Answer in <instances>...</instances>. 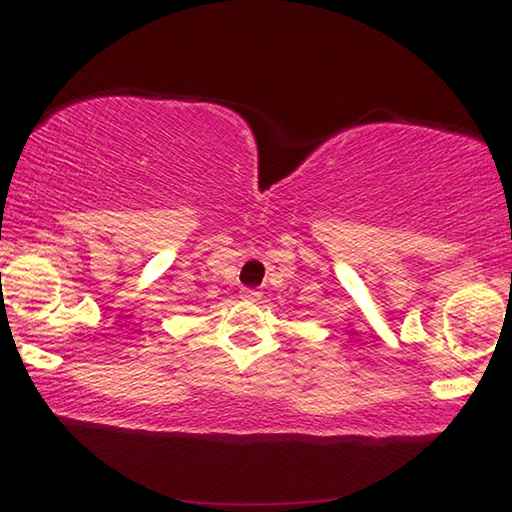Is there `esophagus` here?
I'll use <instances>...</instances> for the list:
<instances>
[{"label":"esophagus","instance_id":"1","mask_svg":"<svg viewBox=\"0 0 512 512\" xmlns=\"http://www.w3.org/2000/svg\"><path fill=\"white\" fill-rule=\"evenodd\" d=\"M241 296V300H246V302H257V300H262V291H257V289H244L239 293Z\"/></svg>","mask_w":512,"mask_h":512}]
</instances>
